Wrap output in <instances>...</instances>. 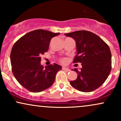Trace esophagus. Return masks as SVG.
<instances>
[{"instance_id": "obj_1", "label": "esophagus", "mask_w": 121, "mask_h": 121, "mask_svg": "<svg viewBox=\"0 0 121 121\" xmlns=\"http://www.w3.org/2000/svg\"><path fill=\"white\" fill-rule=\"evenodd\" d=\"M62 70H65V71H66V72H69V71H70V69L68 68L65 67V66H62Z\"/></svg>"}]
</instances>
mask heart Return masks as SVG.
I'll return each instance as SVG.
<instances>
[{"instance_id": "b5f03b06", "label": "heart", "mask_w": 121, "mask_h": 121, "mask_svg": "<svg viewBox=\"0 0 121 121\" xmlns=\"http://www.w3.org/2000/svg\"><path fill=\"white\" fill-rule=\"evenodd\" d=\"M66 61H67V60L66 59H62L61 60V62L62 63H66Z\"/></svg>"}]
</instances>
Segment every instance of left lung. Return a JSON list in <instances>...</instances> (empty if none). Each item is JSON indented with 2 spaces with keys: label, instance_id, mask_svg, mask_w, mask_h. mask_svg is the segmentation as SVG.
Wrapping results in <instances>:
<instances>
[{
  "label": "left lung",
  "instance_id": "obj_1",
  "mask_svg": "<svg viewBox=\"0 0 121 121\" xmlns=\"http://www.w3.org/2000/svg\"><path fill=\"white\" fill-rule=\"evenodd\" d=\"M66 36L74 40L77 55L73 62L81 63V70L77 68V78L70 84L83 92H91L101 86L106 81L112 68V54L106 43L97 35L87 30H78Z\"/></svg>",
  "mask_w": 121,
  "mask_h": 121
}]
</instances>
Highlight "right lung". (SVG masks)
Wrapping results in <instances>:
<instances>
[{"instance_id": "right-lung-1", "label": "right lung", "mask_w": 121, "mask_h": 121, "mask_svg": "<svg viewBox=\"0 0 121 121\" xmlns=\"http://www.w3.org/2000/svg\"><path fill=\"white\" fill-rule=\"evenodd\" d=\"M60 33L37 30L30 32L15 43L10 55L12 73L21 85L34 93L49 88L55 82L56 74L62 68L54 64H41V56L49 49L52 38Z\"/></svg>"}]
</instances>
